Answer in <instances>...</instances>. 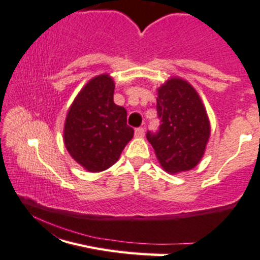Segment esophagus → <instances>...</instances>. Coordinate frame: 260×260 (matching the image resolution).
Instances as JSON below:
<instances>
[{
	"mask_svg": "<svg viewBox=\"0 0 260 260\" xmlns=\"http://www.w3.org/2000/svg\"><path fill=\"white\" fill-rule=\"evenodd\" d=\"M144 134H145V130H144L143 127H138V129H135V136H136V138H143Z\"/></svg>",
	"mask_w": 260,
	"mask_h": 260,
	"instance_id": "34e87169",
	"label": "esophagus"
}]
</instances>
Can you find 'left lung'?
I'll use <instances>...</instances> for the list:
<instances>
[{
	"label": "left lung",
	"mask_w": 260,
	"mask_h": 260,
	"mask_svg": "<svg viewBox=\"0 0 260 260\" xmlns=\"http://www.w3.org/2000/svg\"><path fill=\"white\" fill-rule=\"evenodd\" d=\"M156 134H146L161 168L169 174L189 171L204 156L210 121L197 90L186 80L170 77L157 89Z\"/></svg>",
	"instance_id": "obj_1"
}]
</instances>
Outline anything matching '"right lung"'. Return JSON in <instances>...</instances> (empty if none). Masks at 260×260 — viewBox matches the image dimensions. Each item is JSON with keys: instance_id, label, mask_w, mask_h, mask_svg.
<instances>
[{"instance_id": "add662e5", "label": "right lung", "mask_w": 260, "mask_h": 260, "mask_svg": "<svg viewBox=\"0 0 260 260\" xmlns=\"http://www.w3.org/2000/svg\"><path fill=\"white\" fill-rule=\"evenodd\" d=\"M114 90L109 74L92 77L66 115L63 143L72 159L90 173L112 167L134 136L126 110L114 103Z\"/></svg>"}]
</instances>
